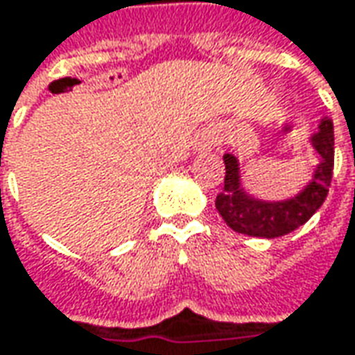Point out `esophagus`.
I'll return each mask as SVG.
<instances>
[{
    "instance_id": "34e87169",
    "label": "esophagus",
    "mask_w": 355,
    "mask_h": 355,
    "mask_svg": "<svg viewBox=\"0 0 355 355\" xmlns=\"http://www.w3.org/2000/svg\"><path fill=\"white\" fill-rule=\"evenodd\" d=\"M214 143H216L214 139H212V141H208V147H212V145H214Z\"/></svg>"
}]
</instances>
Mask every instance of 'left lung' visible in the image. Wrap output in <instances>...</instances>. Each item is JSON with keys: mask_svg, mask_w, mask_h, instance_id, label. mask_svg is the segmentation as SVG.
Masks as SVG:
<instances>
[{"mask_svg": "<svg viewBox=\"0 0 355 355\" xmlns=\"http://www.w3.org/2000/svg\"><path fill=\"white\" fill-rule=\"evenodd\" d=\"M312 149L318 163L311 180L295 194L283 200H263L243 189L239 161L236 155H224L226 178L224 190L216 196V208L227 226L251 238H281L306 224L322 206L334 168V125L330 117H322L318 131L311 135Z\"/></svg>", "mask_w": 355, "mask_h": 355, "instance_id": "8db88e82", "label": "left lung"}]
</instances>
